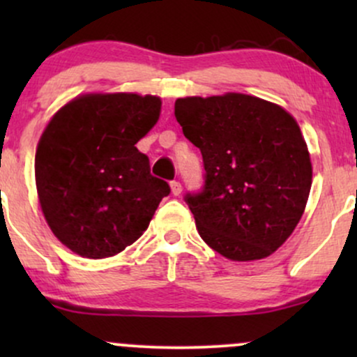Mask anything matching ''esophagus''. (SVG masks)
<instances>
[{
    "instance_id": "1",
    "label": "esophagus",
    "mask_w": 357,
    "mask_h": 357,
    "mask_svg": "<svg viewBox=\"0 0 357 357\" xmlns=\"http://www.w3.org/2000/svg\"><path fill=\"white\" fill-rule=\"evenodd\" d=\"M181 191H183L181 183H179V181H173V183H171V192H173L174 196L181 195Z\"/></svg>"
}]
</instances>
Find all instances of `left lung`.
Returning a JSON list of instances; mask_svg holds the SVG:
<instances>
[{"label": "left lung", "mask_w": 357, "mask_h": 357, "mask_svg": "<svg viewBox=\"0 0 357 357\" xmlns=\"http://www.w3.org/2000/svg\"><path fill=\"white\" fill-rule=\"evenodd\" d=\"M183 134L202 151L204 190L186 195L199 236L233 261L272 255L296 230L312 162L292 114L247 93L174 102Z\"/></svg>", "instance_id": "1"}]
</instances>
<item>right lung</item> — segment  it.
I'll use <instances>...</instances> for the list:
<instances>
[{
	"mask_svg": "<svg viewBox=\"0 0 357 357\" xmlns=\"http://www.w3.org/2000/svg\"><path fill=\"white\" fill-rule=\"evenodd\" d=\"M161 97L82 93L53 114L35 154L42 213L53 235L84 258H107L149 227L169 186L136 144L161 116Z\"/></svg>",
	"mask_w": 357,
	"mask_h": 357,
	"instance_id": "obj_1",
	"label": "right lung"
}]
</instances>
